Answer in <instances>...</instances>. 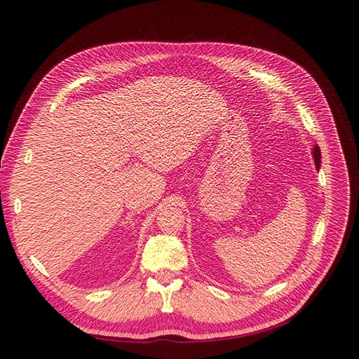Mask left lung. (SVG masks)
Here are the masks:
<instances>
[{"label":"left lung","mask_w":359,"mask_h":359,"mask_svg":"<svg viewBox=\"0 0 359 359\" xmlns=\"http://www.w3.org/2000/svg\"><path fill=\"white\" fill-rule=\"evenodd\" d=\"M313 158H314V164H316V168H317V172H318V168H320V163H322V154H320V148L317 147V145H314V148H313Z\"/></svg>","instance_id":"left-lung-1"}]
</instances>
